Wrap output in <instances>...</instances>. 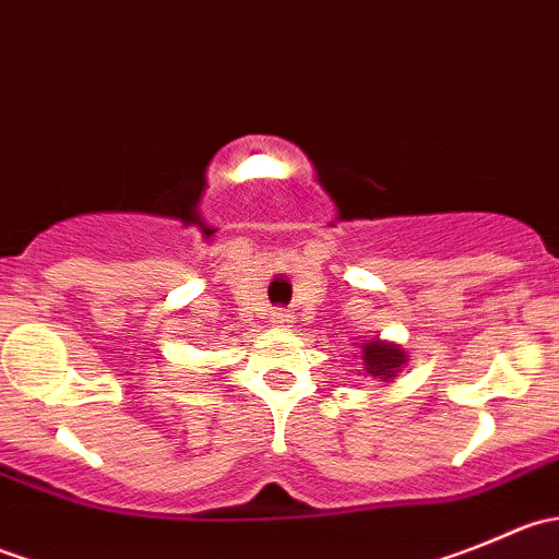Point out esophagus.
Returning <instances> with one entry per match:
<instances>
[{
	"mask_svg": "<svg viewBox=\"0 0 559 559\" xmlns=\"http://www.w3.org/2000/svg\"><path fill=\"white\" fill-rule=\"evenodd\" d=\"M273 324L275 326H289L292 324V316L289 313H275L273 316Z\"/></svg>",
	"mask_w": 559,
	"mask_h": 559,
	"instance_id": "esophagus-1",
	"label": "esophagus"
}]
</instances>
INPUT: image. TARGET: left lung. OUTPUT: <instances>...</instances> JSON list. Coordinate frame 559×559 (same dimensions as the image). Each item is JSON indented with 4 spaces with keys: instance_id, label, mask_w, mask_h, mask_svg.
Here are the masks:
<instances>
[{
    "instance_id": "left-lung-1",
    "label": "left lung",
    "mask_w": 559,
    "mask_h": 559,
    "mask_svg": "<svg viewBox=\"0 0 559 559\" xmlns=\"http://www.w3.org/2000/svg\"><path fill=\"white\" fill-rule=\"evenodd\" d=\"M359 348H362L365 373H368L370 379L394 381L400 370L405 368V362H408V354L403 352V346H397V343L392 341H381V337L362 341Z\"/></svg>"
}]
</instances>
